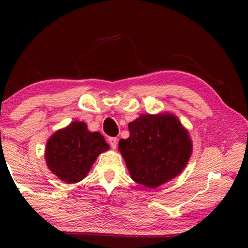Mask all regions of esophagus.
<instances>
[{
	"label": "esophagus",
	"mask_w": 248,
	"mask_h": 248,
	"mask_svg": "<svg viewBox=\"0 0 248 248\" xmlns=\"http://www.w3.org/2000/svg\"><path fill=\"white\" fill-rule=\"evenodd\" d=\"M117 141H118V140L116 138H109L108 139V143H109L110 147H112L113 149H115L116 146H117Z\"/></svg>",
	"instance_id": "esophagus-1"
}]
</instances>
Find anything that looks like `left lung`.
<instances>
[{
	"mask_svg": "<svg viewBox=\"0 0 248 248\" xmlns=\"http://www.w3.org/2000/svg\"><path fill=\"white\" fill-rule=\"evenodd\" d=\"M129 138L119 140L118 149L135 182L156 188L186 168L193 143L177 116L141 114L129 124Z\"/></svg>",
	"mask_w": 248,
	"mask_h": 248,
	"instance_id": "left-lung-1",
	"label": "left lung"
}]
</instances>
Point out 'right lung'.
I'll return each instance as SVG.
<instances>
[{"label":"right lung","instance_id":"obj_1","mask_svg":"<svg viewBox=\"0 0 248 248\" xmlns=\"http://www.w3.org/2000/svg\"><path fill=\"white\" fill-rule=\"evenodd\" d=\"M109 149L103 135L91 132L83 121H72L46 141L45 160L49 170L66 183L83 180L99 155Z\"/></svg>","mask_w":248,"mask_h":248}]
</instances>
